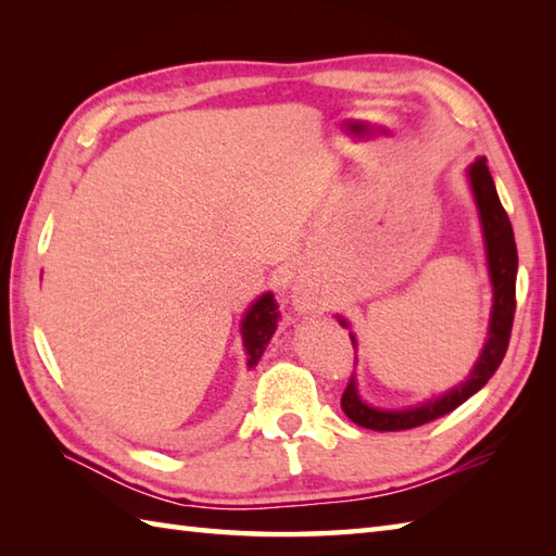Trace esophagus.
<instances>
[{"label":"esophagus","mask_w":556,"mask_h":556,"mask_svg":"<svg viewBox=\"0 0 556 556\" xmlns=\"http://www.w3.org/2000/svg\"><path fill=\"white\" fill-rule=\"evenodd\" d=\"M291 301L293 308L313 313V311H323L325 308V293L320 287L313 285L311 279H296L291 287Z\"/></svg>","instance_id":"1"}]
</instances>
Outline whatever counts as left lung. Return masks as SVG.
<instances>
[{
    "mask_svg": "<svg viewBox=\"0 0 556 556\" xmlns=\"http://www.w3.org/2000/svg\"><path fill=\"white\" fill-rule=\"evenodd\" d=\"M470 191L478 207V219L482 229V243H485V260H488V275L492 285V311H490V325H488V339L482 344L480 356L468 372L464 382L442 392L440 396L425 399L418 406L410 408H380L372 406L358 394L356 375L351 377L344 396H341V408L346 416L361 425V428L377 430V432H396V430H410L418 425L430 422L434 418H442L464 404L466 399L480 392L488 384L490 377L497 372L500 363L509 346L511 337V323L516 311V271H518V253L514 241V229L509 215H506L497 188H494L492 174L488 169V160L478 157L466 169ZM341 327H351L344 317L337 315ZM351 341L356 346V337L351 332Z\"/></svg>",
    "mask_w": 556,
    "mask_h": 556,
    "instance_id": "8db88e82",
    "label": "left lung"
}]
</instances>
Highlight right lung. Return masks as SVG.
I'll use <instances>...</instances> for the list:
<instances>
[{
  "label": "right lung",
  "mask_w": 556,
  "mask_h": 556,
  "mask_svg": "<svg viewBox=\"0 0 556 556\" xmlns=\"http://www.w3.org/2000/svg\"><path fill=\"white\" fill-rule=\"evenodd\" d=\"M277 320H279V311H277L275 293L271 291L263 293V296H257L251 305H248V311L243 313V320H241V339H243L248 368H255L260 356L265 353L271 334L277 332Z\"/></svg>",
  "instance_id": "1"
}]
</instances>
